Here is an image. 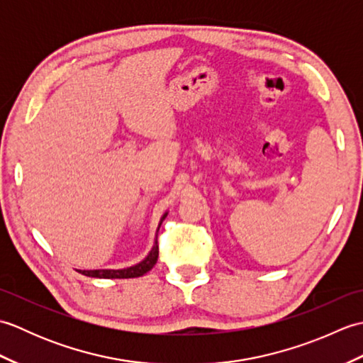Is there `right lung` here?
<instances>
[{
  "mask_svg": "<svg viewBox=\"0 0 363 363\" xmlns=\"http://www.w3.org/2000/svg\"><path fill=\"white\" fill-rule=\"evenodd\" d=\"M168 215V212H165L164 215L160 217L159 221V226L157 230L162 225V221L165 220V217ZM159 257V245H157V237H156V242H154L151 251L148 252V256H146L143 260L138 262V264L133 265V267H126V268H118V269H113V268H101V269H78L79 273H82L84 276H89V277H98V279H129V277H138V276H143L145 273H148L150 269L156 265Z\"/></svg>",
  "mask_w": 363,
  "mask_h": 363,
  "instance_id": "add662e5",
  "label": "right lung"
}]
</instances>
